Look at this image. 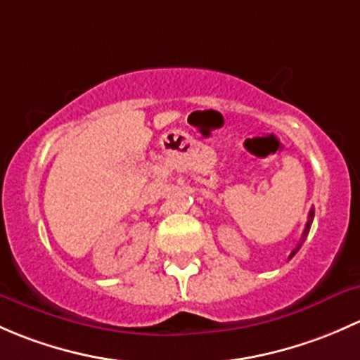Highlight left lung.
<instances>
[{"label": "left lung", "instance_id": "left-lung-1", "mask_svg": "<svg viewBox=\"0 0 360 360\" xmlns=\"http://www.w3.org/2000/svg\"><path fill=\"white\" fill-rule=\"evenodd\" d=\"M312 220H314V210H310V213H309V221H307V225H305V231H303V237H302V243L303 240H305V237H307V234H309V231H310V225H312ZM302 243L298 244V246L295 248V250H292V253L290 255V260L292 257H295V253L296 251L300 250V246H302Z\"/></svg>", "mask_w": 360, "mask_h": 360}]
</instances>
